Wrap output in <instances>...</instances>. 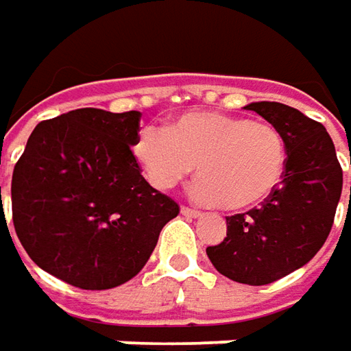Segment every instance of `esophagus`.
I'll return each mask as SVG.
<instances>
[{
  "label": "esophagus",
  "mask_w": 351,
  "mask_h": 351,
  "mask_svg": "<svg viewBox=\"0 0 351 351\" xmlns=\"http://www.w3.org/2000/svg\"><path fill=\"white\" fill-rule=\"evenodd\" d=\"M182 215H185V217H199V215H201V210H197V209H193V207H187V205H183Z\"/></svg>",
  "instance_id": "1"
}]
</instances>
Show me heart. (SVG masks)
<instances>
[{
  "mask_svg": "<svg viewBox=\"0 0 351 351\" xmlns=\"http://www.w3.org/2000/svg\"><path fill=\"white\" fill-rule=\"evenodd\" d=\"M132 152L158 189L176 187L197 168L195 195L234 210L265 201L287 168V142L276 125L207 111L185 113L168 130L144 127Z\"/></svg>",
  "mask_w": 351,
  "mask_h": 351,
  "instance_id": "obj_1",
  "label": "heart"
}]
</instances>
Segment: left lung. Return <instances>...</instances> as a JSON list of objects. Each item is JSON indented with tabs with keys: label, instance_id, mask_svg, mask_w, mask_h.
Segmentation results:
<instances>
[{
	"label": "left lung",
	"instance_id": "obj_1",
	"mask_svg": "<svg viewBox=\"0 0 351 351\" xmlns=\"http://www.w3.org/2000/svg\"><path fill=\"white\" fill-rule=\"evenodd\" d=\"M276 125L287 142V168L260 207L226 217V238L207 248L224 277L267 285L315 258L330 234L342 195V168L326 128L289 105H246Z\"/></svg>",
	"mask_w": 351,
	"mask_h": 351
}]
</instances>
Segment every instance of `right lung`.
Segmentation results:
<instances>
[{"label":"right lung","instance_id":"obj_1","mask_svg":"<svg viewBox=\"0 0 351 351\" xmlns=\"http://www.w3.org/2000/svg\"><path fill=\"white\" fill-rule=\"evenodd\" d=\"M141 113L75 109L43 121L13 169V226L40 269L80 289L136 276L180 205L142 178Z\"/></svg>","mask_w":351,"mask_h":351}]
</instances>
